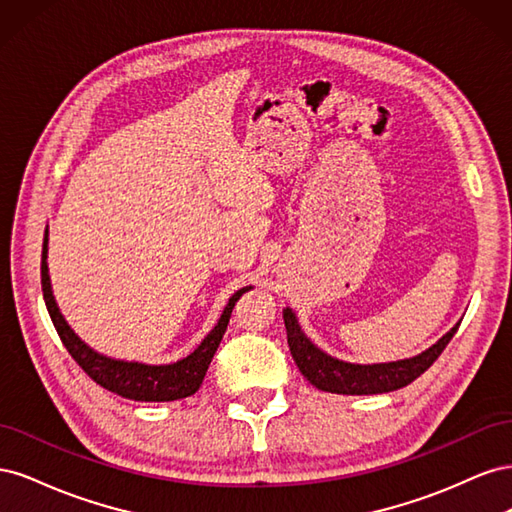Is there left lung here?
Here are the masks:
<instances>
[{
  "label": "left lung",
  "instance_id": "8db88e82",
  "mask_svg": "<svg viewBox=\"0 0 512 512\" xmlns=\"http://www.w3.org/2000/svg\"><path fill=\"white\" fill-rule=\"evenodd\" d=\"M284 324L288 333L290 354L301 374L312 382L318 391L337 393V395H376V393H389V391L401 389V386H408L418 376L425 374L459 329V322H457L455 327L446 335H442L436 344L427 348L425 352L412 356V359L359 365V363L339 361L335 356L322 352L318 346L309 342L290 307L284 309Z\"/></svg>",
  "mask_w": 512,
  "mask_h": 512
}]
</instances>
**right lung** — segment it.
I'll return each instance as SVG.
<instances>
[{
	"label": "right lung",
	"instance_id": "obj_1",
	"mask_svg": "<svg viewBox=\"0 0 512 512\" xmlns=\"http://www.w3.org/2000/svg\"><path fill=\"white\" fill-rule=\"evenodd\" d=\"M46 254H49V230L44 232V243H42V267H40L42 294L61 342H64L66 350L72 354V359L83 367L85 374L94 382H98L102 389L134 401H175V399L194 395L200 389V384H203L213 354L222 342L230 314H232V307H235V303L239 301V297L245 290L252 288L247 286L232 294L218 324H215L211 333L203 339V342H200V346L192 354L185 356V359L177 363H168V365L119 361L96 352L94 348H89L83 339L70 329L66 318L61 316L51 290Z\"/></svg>",
	"mask_w": 512,
	"mask_h": 512
}]
</instances>
